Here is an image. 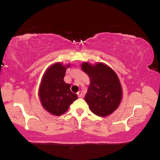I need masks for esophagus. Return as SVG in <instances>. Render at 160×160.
<instances>
[{
  "mask_svg": "<svg viewBox=\"0 0 160 160\" xmlns=\"http://www.w3.org/2000/svg\"><path fill=\"white\" fill-rule=\"evenodd\" d=\"M78 97H79V98H82V97H83V94H82V92L81 91H79L78 92Z\"/></svg>",
  "mask_w": 160,
  "mask_h": 160,
  "instance_id": "34e87169",
  "label": "esophagus"
}]
</instances>
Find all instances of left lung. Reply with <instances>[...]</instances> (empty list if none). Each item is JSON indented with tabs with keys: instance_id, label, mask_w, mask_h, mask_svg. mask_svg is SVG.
Returning <instances> with one entry per match:
<instances>
[{
	"instance_id": "left-lung-1",
	"label": "left lung",
	"mask_w": 160,
	"mask_h": 160,
	"mask_svg": "<svg viewBox=\"0 0 160 160\" xmlns=\"http://www.w3.org/2000/svg\"><path fill=\"white\" fill-rule=\"evenodd\" d=\"M81 68L90 78L85 100L97 116H107L114 112L122 99V88L116 72L102 63L91 65L84 62Z\"/></svg>"
}]
</instances>
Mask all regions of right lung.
Masks as SVG:
<instances>
[{
	"label": "right lung",
	"mask_w": 160,
	"mask_h": 160,
	"mask_svg": "<svg viewBox=\"0 0 160 160\" xmlns=\"http://www.w3.org/2000/svg\"><path fill=\"white\" fill-rule=\"evenodd\" d=\"M56 63L51 66L43 75L39 87V97L42 107L48 112L61 116L68 109L70 105L78 99L76 94L70 91V85L64 82L67 68Z\"/></svg>",
	"instance_id": "right-lung-1"
}]
</instances>
